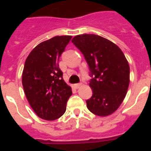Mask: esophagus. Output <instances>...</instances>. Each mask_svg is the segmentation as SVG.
Masks as SVG:
<instances>
[{"mask_svg": "<svg viewBox=\"0 0 151 151\" xmlns=\"http://www.w3.org/2000/svg\"><path fill=\"white\" fill-rule=\"evenodd\" d=\"M81 85H82L81 83H78V84H75V85H74V88H80L81 86Z\"/></svg>", "mask_w": 151, "mask_h": 151, "instance_id": "obj_1", "label": "esophagus"}]
</instances>
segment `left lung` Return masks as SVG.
Instances as JSON below:
<instances>
[{"label":"left lung","mask_w":151,"mask_h":151,"mask_svg":"<svg viewBox=\"0 0 151 151\" xmlns=\"http://www.w3.org/2000/svg\"><path fill=\"white\" fill-rule=\"evenodd\" d=\"M72 43L81 52L89 67L92 96L86 100L88 109L105 117L122 104L129 85V63L115 44L96 34L74 37Z\"/></svg>","instance_id":"obj_1"}]
</instances>
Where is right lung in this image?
Wrapping results in <instances>:
<instances>
[{
  "mask_svg": "<svg viewBox=\"0 0 151 151\" xmlns=\"http://www.w3.org/2000/svg\"><path fill=\"white\" fill-rule=\"evenodd\" d=\"M71 36H56L43 41L26 59L22 82L25 95L36 114L42 119H58L66 111L72 95L63 78L59 59Z\"/></svg>",
  "mask_w": 151,
  "mask_h": 151,
  "instance_id": "obj_1",
  "label": "right lung"
}]
</instances>
